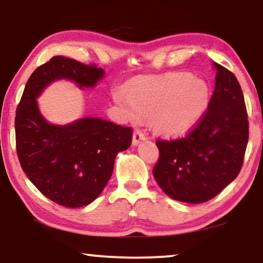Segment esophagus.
Returning <instances> with one entry per match:
<instances>
[{
	"mask_svg": "<svg viewBox=\"0 0 263 263\" xmlns=\"http://www.w3.org/2000/svg\"><path fill=\"white\" fill-rule=\"evenodd\" d=\"M145 140H146V135L143 134L141 130L136 129L134 134H133V146H138L140 142L145 141Z\"/></svg>",
	"mask_w": 263,
	"mask_h": 263,
	"instance_id": "esophagus-1",
	"label": "esophagus"
}]
</instances>
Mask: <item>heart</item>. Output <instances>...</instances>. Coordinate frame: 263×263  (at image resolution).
Here are the masks:
<instances>
[{"mask_svg": "<svg viewBox=\"0 0 263 263\" xmlns=\"http://www.w3.org/2000/svg\"><path fill=\"white\" fill-rule=\"evenodd\" d=\"M210 89L189 73H170L130 81L115 102L128 121L152 118L153 129L165 138H177L195 127L206 112Z\"/></svg>", "mask_w": 263, "mask_h": 263, "instance_id": "heart-1", "label": "heart"}]
</instances>
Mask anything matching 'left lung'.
I'll return each instance as SVG.
<instances>
[{
	"instance_id": "obj_1",
	"label": "left lung",
	"mask_w": 263,
	"mask_h": 263,
	"mask_svg": "<svg viewBox=\"0 0 263 263\" xmlns=\"http://www.w3.org/2000/svg\"><path fill=\"white\" fill-rule=\"evenodd\" d=\"M215 88L208 109L185 138L160 141L153 176L171 199L202 203L228 186L243 165L249 124L242 88L231 71L213 62Z\"/></svg>"
}]
</instances>
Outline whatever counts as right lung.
<instances>
[{"label": "right lung", "mask_w": 263, "mask_h": 263, "mask_svg": "<svg viewBox=\"0 0 263 263\" xmlns=\"http://www.w3.org/2000/svg\"><path fill=\"white\" fill-rule=\"evenodd\" d=\"M105 71L63 56L52 57L28 79L15 117L16 152L21 167L43 195L64 207L95 201L112 175L117 154L132 145L133 130L99 117L52 124L37 99L52 82L73 81L96 87Z\"/></svg>", "instance_id": "obj_1"}]
</instances>
